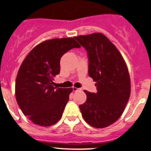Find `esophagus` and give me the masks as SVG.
<instances>
[{"instance_id": "1", "label": "esophagus", "mask_w": 151, "mask_h": 151, "mask_svg": "<svg viewBox=\"0 0 151 151\" xmlns=\"http://www.w3.org/2000/svg\"><path fill=\"white\" fill-rule=\"evenodd\" d=\"M79 90H81V89L77 88V87H73V91H74V92H77V91H79Z\"/></svg>"}]
</instances>
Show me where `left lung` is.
Segmentation results:
<instances>
[{"mask_svg": "<svg viewBox=\"0 0 151 151\" xmlns=\"http://www.w3.org/2000/svg\"><path fill=\"white\" fill-rule=\"evenodd\" d=\"M74 39L87 51L89 76L97 89V93L84 90L87 100L79 109L89 125L104 128L120 118L130 98L128 69L120 51L103 34L79 35Z\"/></svg>", "mask_w": 151, "mask_h": 151, "instance_id": "obj_1", "label": "left lung"}]
</instances>
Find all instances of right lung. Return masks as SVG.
I'll return each instance as SVG.
<instances>
[{
  "mask_svg": "<svg viewBox=\"0 0 151 151\" xmlns=\"http://www.w3.org/2000/svg\"><path fill=\"white\" fill-rule=\"evenodd\" d=\"M81 46L74 38L46 40L36 45L23 61L16 77L15 94L21 111L36 125L48 127L62 117L72 88H56L61 57Z\"/></svg>",
  "mask_w": 151,
  "mask_h": 151,
  "instance_id": "obj_1",
  "label": "right lung"
}]
</instances>
